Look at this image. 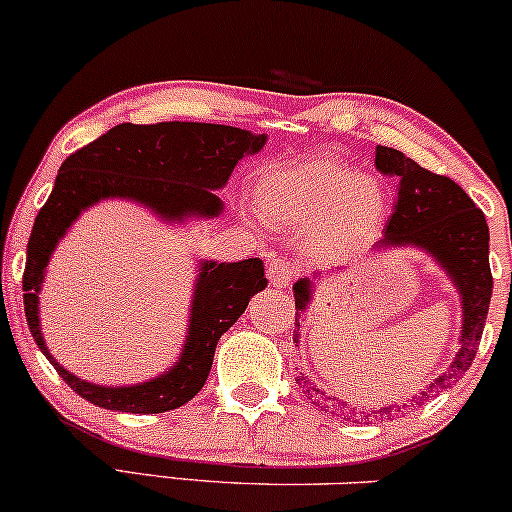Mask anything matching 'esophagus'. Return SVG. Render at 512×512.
<instances>
[{
	"label": "esophagus",
	"mask_w": 512,
	"mask_h": 512,
	"mask_svg": "<svg viewBox=\"0 0 512 512\" xmlns=\"http://www.w3.org/2000/svg\"><path fill=\"white\" fill-rule=\"evenodd\" d=\"M296 275V268L292 261H285V258H270L268 261V280L270 285L277 289H285L292 285Z\"/></svg>",
	"instance_id": "esophagus-1"
}]
</instances>
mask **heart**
Wrapping results in <instances>:
<instances>
[{
    "instance_id": "heart-1",
    "label": "heart",
    "mask_w": 512,
    "mask_h": 512,
    "mask_svg": "<svg viewBox=\"0 0 512 512\" xmlns=\"http://www.w3.org/2000/svg\"><path fill=\"white\" fill-rule=\"evenodd\" d=\"M256 206L273 227L296 235L318 230L327 249L349 251L382 223L387 197L349 163L318 156L263 175Z\"/></svg>"
}]
</instances>
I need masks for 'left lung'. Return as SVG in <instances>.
I'll use <instances>...</instances> for the list:
<instances>
[{"label": "left lung", "instance_id": "left-lung-1", "mask_svg": "<svg viewBox=\"0 0 512 512\" xmlns=\"http://www.w3.org/2000/svg\"><path fill=\"white\" fill-rule=\"evenodd\" d=\"M375 166L384 175H394L399 180L396 187L394 213L389 216L384 237L375 244V251L391 249V246H418L430 254L453 285L458 287L460 306H463V327H460V349L453 363L434 380L430 387L420 394V403L427 401L434 391H441L458 382L475 361L477 344L482 339L484 323H487L489 301H491V268H489V225L484 213L479 211L463 187L456 185L446 175H437L422 168L399 149L377 147ZM313 277H301L294 282V304H296V327H299L301 313L311 304ZM299 330H294V346H299ZM315 406L325 408V403H339V410L349 408V403L327 396L325 389L315 387L308 375L301 372L299 380ZM415 399V396H413ZM330 408V406H327ZM406 408V403H403ZM380 418L391 420L401 413V406L389 403L377 410ZM372 415V413H370Z\"/></svg>", "mask_w": 512, "mask_h": 512}]
</instances>
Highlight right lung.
<instances>
[{
  "mask_svg": "<svg viewBox=\"0 0 512 512\" xmlns=\"http://www.w3.org/2000/svg\"><path fill=\"white\" fill-rule=\"evenodd\" d=\"M266 135L213 123H123L61 163L47 204L37 213L23 270L25 320L35 344L63 382L85 401L121 413H166L185 406L204 387L218 339L237 323L251 296L266 289L261 258L237 263L199 261L185 349L178 363L149 382L104 387L80 380L49 353L40 327V289L59 239L82 211L106 199H128L175 223L216 218L223 189L244 156L258 154Z\"/></svg>",
  "mask_w": 512,
  "mask_h": 512,
  "instance_id": "obj_1",
  "label": "right lung"
}]
</instances>
